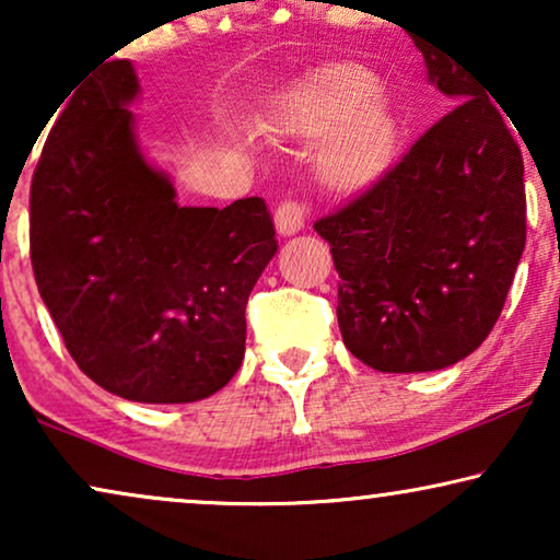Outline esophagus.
I'll return each instance as SVG.
<instances>
[{
  "instance_id": "1",
  "label": "esophagus",
  "mask_w": 560,
  "mask_h": 560,
  "mask_svg": "<svg viewBox=\"0 0 560 560\" xmlns=\"http://www.w3.org/2000/svg\"><path fill=\"white\" fill-rule=\"evenodd\" d=\"M305 221H308V209L298 201H282L275 211V224L282 236H293L303 232Z\"/></svg>"
}]
</instances>
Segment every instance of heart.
Returning <instances> with one entry per match:
<instances>
[{"instance_id":"1","label":"heart","mask_w":560,"mask_h":560,"mask_svg":"<svg viewBox=\"0 0 560 560\" xmlns=\"http://www.w3.org/2000/svg\"><path fill=\"white\" fill-rule=\"evenodd\" d=\"M280 135L301 142H324L316 150V173L339 194H359L393 167L400 127L370 71L359 66H326L282 96L272 114Z\"/></svg>"}]
</instances>
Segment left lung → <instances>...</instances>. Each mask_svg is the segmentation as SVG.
Listing matches in <instances>:
<instances>
[{
    "mask_svg": "<svg viewBox=\"0 0 560 560\" xmlns=\"http://www.w3.org/2000/svg\"><path fill=\"white\" fill-rule=\"evenodd\" d=\"M428 79L458 98L362 196L318 219L339 272V328L380 372L462 362L492 331L525 249L523 152L485 83L443 50Z\"/></svg>",
    "mask_w": 560,
    "mask_h": 560,
    "instance_id": "8db88e82",
    "label": "left lung"
}]
</instances>
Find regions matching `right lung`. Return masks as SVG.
Segmentation results:
<instances>
[{
    "label": "right lung",
    "instance_id": "add662e5",
    "mask_svg": "<svg viewBox=\"0 0 560 560\" xmlns=\"http://www.w3.org/2000/svg\"><path fill=\"white\" fill-rule=\"evenodd\" d=\"M112 60L68 94L30 188L37 290L79 370L135 402H196L244 359L249 293L278 252L262 198L178 206L144 160Z\"/></svg>",
    "mask_w": 560,
    "mask_h": 560
}]
</instances>
